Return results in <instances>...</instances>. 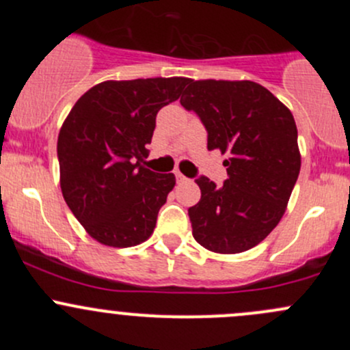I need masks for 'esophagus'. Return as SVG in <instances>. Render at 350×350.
<instances>
[{"label":"esophagus","mask_w":350,"mask_h":350,"mask_svg":"<svg viewBox=\"0 0 350 350\" xmlns=\"http://www.w3.org/2000/svg\"><path fill=\"white\" fill-rule=\"evenodd\" d=\"M176 179H178V183H185L186 181V176H183L181 172L176 171Z\"/></svg>","instance_id":"esophagus-1"}]
</instances>
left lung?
<instances>
[{"mask_svg":"<svg viewBox=\"0 0 350 350\" xmlns=\"http://www.w3.org/2000/svg\"><path fill=\"white\" fill-rule=\"evenodd\" d=\"M181 105L200 116L208 150L228 154L224 186L196 179L201 200L188 210L193 237L218 254L252 249L280 224L298 179L295 118L252 81L188 79Z\"/></svg>","mask_w":350,"mask_h":350,"instance_id":"8db88e82","label":"left lung"}]
</instances>
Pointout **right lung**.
Segmentation results:
<instances>
[{
    "instance_id": "add662e5",
    "label": "right lung",
    "mask_w": 350,
    "mask_h": 350,
    "mask_svg": "<svg viewBox=\"0 0 350 350\" xmlns=\"http://www.w3.org/2000/svg\"><path fill=\"white\" fill-rule=\"evenodd\" d=\"M186 84L188 77L105 81L67 115L57 140L62 196L94 241L132 247L152 235L176 178L140 162L157 111Z\"/></svg>"
}]
</instances>
